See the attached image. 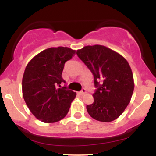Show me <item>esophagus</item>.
Instances as JSON below:
<instances>
[{"label": "esophagus", "mask_w": 156, "mask_h": 156, "mask_svg": "<svg viewBox=\"0 0 156 156\" xmlns=\"http://www.w3.org/2000/svg\"><path fill=\"white\" fill-rule=\"evenodd\" d=\"M86 92H87V90H86L85 88H83V89L80 91L79 94H80V95H84V94H86Z\"/></svg>", "instance_id": "esophagus-1"}]
</instances>
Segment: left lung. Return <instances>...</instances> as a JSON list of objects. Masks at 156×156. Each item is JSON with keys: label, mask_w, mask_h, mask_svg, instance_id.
<instances>
[{"label": "left lung", "mask_w": 156, "mask_h": 156, "mask_svg": "<svg viewBox=\"0 0 156 156\" xmlns=\"http://www.w3.org/2000/svg\"><path fill=\"white\" fill-rule=\"evenodd\" d=\"M76 53L94 78V101L87 106V112L100 122L115 120L130 103L134 88L128 62L120 54L102 45L84 47Z\"/></svg>", "instance_id": "left-lung-1"}]
</instances>
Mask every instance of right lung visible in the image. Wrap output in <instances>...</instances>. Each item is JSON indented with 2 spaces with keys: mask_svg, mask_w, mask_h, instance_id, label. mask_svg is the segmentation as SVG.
Listing matches in <instances>:
<instances>
[{
  "mask_svg": "<svg viewBox=\"0 0 156 156\" xmlns=\"http://www.w3.org/2000/svg\"><path fill=\"white\" fill-rule=\"evenodd\" d=\"M75 50L58 47L43 50L28 63L23 78V98L31 112L45 123L60 121L68 113L76 93L61 87L66 62Z\"/></svg>",
  "mask_w": 156,
  "mask_h": 156,
  "instance_id": "1",
  "label": "right lung"
}]
</instances>
